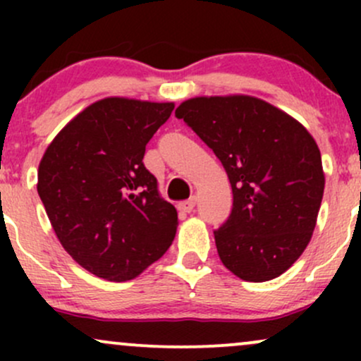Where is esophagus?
Wrapping results in <instances>:
<instances>
[{"label":"esophagus","instance_id":"1","mask_svg":"<svg viewBox=\"0 0 361 361\" xmlns=\"http://www.w3.org/2000/svg\"><path fill=\"white\" fill-rule=\"evenodd\" d=\"M195 204H197V200H195V198H190V200L181 202V204L178 205V209H180L181 212L190 214V212H193V210H195Z\"/></svg>","mask_w":361,"mask_h":361}]
</instances>
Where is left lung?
I'll list each match as a JSON object with an SVG mask.
<instances>
[{"instance_id":"8db88e82","label":"left lung","mask_w":361,"mask_h":361,"mask_svg":"<svg viewBox=\"0 0 361 361\" xmlns=\"http://www.w3.org/2000/svg\"><path fill=\"white\" fill-rule=\"evenodd\" d=\"M221 159L233 210L214 231L227 270L246 281L287 271L312 238L324 193L321 152L295 118L244 94L200 97L175 111Z\"/></svg>"}]
</instances>
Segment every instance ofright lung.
Instances as JSON below:
<instances>
[{
	"label": "right lung",
	"mask_w": 361,
	"mask_h": 361,
	"mask_svg": "<svg viewBox=\"0 0 361 361\" xmlns=\"http://www.w3.org/2000/svg\"><path fill=\"white\" fill-rule=\"evenodd\" d=\"M173 109L105 98L62 128L40 161L37 192L57 239L100 279H135L175 239L176 209L142 161Z\"/></svg>",
	"instance_id": "right-lung-1"
}]
</instances>
